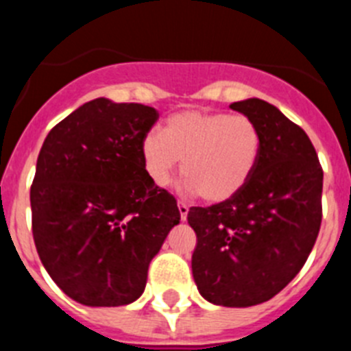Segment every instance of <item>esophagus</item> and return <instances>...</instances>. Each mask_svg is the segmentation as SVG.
<instances>
[{
  "mask_svg": "<svg viewBox=\"0 0 351 351\" xmlns=\"http://www.w3.org/2000/svg\"><path fill=\"white\" fill-rule=\"evenodd\" d=\"M178 207H179V214H181V219L184 221V219L188 218V210H190V207H188V204L181 202V200L178 202Z\"/></svg>",
  "mask_w": 351,
  "mask_h": 351,
  "instance_id": "1",
  "label": "esophagus"
}]
</instances>
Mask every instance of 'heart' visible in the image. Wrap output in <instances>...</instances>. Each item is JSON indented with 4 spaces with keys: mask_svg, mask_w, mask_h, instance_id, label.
Segmentation results:
<instances>
[{
    "mask_svg": "<svg viewBox=\"0 0 351 351\" xmlns=\"http://www.w3.org/2000/svg\"><path fill=\"white\" fill-rule=\"evenodd\" d=\"M262 132L251 117L184 110L167 119L165 132L142 138V158L151 181L167 186L182 160V190L207 202H223L243 190L258 165Z\"/></svg>",
    "mask_w": 351,
    "mask_h": 351,
    "instance_id": "b5f03b06",
    "label": "heart"
}]
</instances>
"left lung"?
Returning a JSON list of instances; mask_svg holds the SVG:
<instances>
[{
	"label": "left lung",
	"instance_id": "8db88e82",
	"mask_svg": "<svg viewBox=\"0 0 351 351\" xmlns=\"http://www.w3.org/2000/svg\"><path fill=\"white\" fill-rule=\"evenodd\" d=\"M230 108L262 132V154L243 190L210 207H191L197 234L191 269L200 295L247 308L280 293L311 253L322 225V170L300 126L258 98Z\"/></svg>",
	"mask_w": 351,
	"mask_h": 351
}]
</instances>
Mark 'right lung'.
<instances>
[{
  "instance_id": "obj_1",
  "label": "right lung",
  "mask_w": 351,
  "mask_h": 351,
  "mask_svg": "<svg viewBox=\"0 0 351 351\" xmlns=\"http://www.w3.org/2000/svg\"><path fill=\"white\" fill-rule=\"evenodd\" d=\"M158 116L147 105L96 98L58 123L40 149L29 193L35 246L52 281L84 306L137 300L149 263L181 219L142 158Z\"/></svg>"
}]
</instances>
